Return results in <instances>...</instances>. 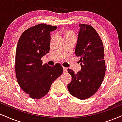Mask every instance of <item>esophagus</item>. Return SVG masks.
<instances>
[{
    "instance_id": "1",
    "label": "esophagus",
    "mask_w": 122,
    "mask_h": 122,
    "mask_svg": "<svg viewBox=\"0 0 122 122\" xmlns=\"http://www.w3.org/2000/svg\"><path fill=\"white\" fill-rule=\"evenodd\" d=\"M67 68H66V67H63V72H67Z\"/></svg>"
}]
</instances>
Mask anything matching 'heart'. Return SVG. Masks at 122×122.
<instances>
[{"mask_svg": "<svg viewBox=\"0 0 122 122\" xmlns=\"http://www.w3.org/2000/svg\"><path fill=\"white\" fill-rule=\"evenodd\" d=\"M62 34L64 38H65V39H67L69 38H70V37L74 36V34L72 31L70 30H65L64 31H63Z\"/></svg>", "mask_w": 122, "mask_h": 122, "instance_id": "obj_1", "label": "heart"}]
</instances>
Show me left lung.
<instances>
[{
  "label": "left lung",
  "instance_id": "left-lung-1",
  "mask_svg": "<svg viewBox=\"0 0 122 122\" xmlns=\"http://www.w3.org/2000/svg\"><path fill=\"white\" fill-rule=\"evenodd\" d=\"M75 53L79 57L81 70L75 74L68 69L71 81L67 85L70 93L81 100L93 95L99 88L106 71L104 49L101 38L89 25L79 24Z\"/></svg>",
  "mask_w": 122,
  "mask_h": 122
}]
</instances>
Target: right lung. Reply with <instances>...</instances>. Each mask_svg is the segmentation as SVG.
I'll use <instances>...</instances> for the list:
<instances>
[{"label":"right lung","instance_id":"right-lung-1","mask_svg":"<svg viewBox=\"0 0 122 122\" xmlns=\"http://www.w3.org/2000/svg\"><path fill=\"white\" fill-rule=\"evenodd\" d=\"M57 26L41 24L25 30L18 40L15 70L21 89L33 99L46 96L55 79L62 73L60 64L50 66L41 58L50 51L51 32Z\"/></svg>","mask_w":122,"mask_h":122}]
</instances>
